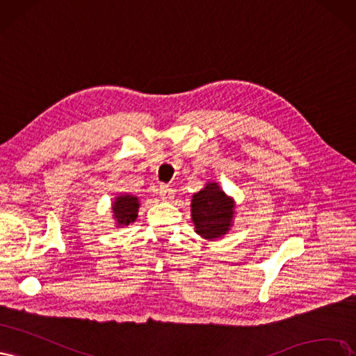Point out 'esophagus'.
Masks as SVG:
<instances>
[{
  "instance_id": "obj_1",
  "label": "esophagus",
  "mask_w": 356,
  "mask_h": 356,
  "mask_svg": "<svg viewBox=\"0 0 356 356\" xmlns=\"http://www.w3.org/2000/svg\"><path fill=\"white\" fill-rule=\"evenodd\" d=\"M158 193H159V197H161V200H164V201H170V200H173V197H175L173 189H171V188L167 186V185H161V186H159Z\"/></svg>"
}]
</instances>
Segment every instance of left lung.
Listing matches in <instances>:
<instances>
[{"label": "left lung", "instance_id": "8db88e82", "mask_svg": "<svg viewBox=\"0 0 356 356\" xmlns=\"http://www.w3.org/2000/svg\"><path fill=\"white\" fill-rule=\"evenodd\" d=\"M234 201L217 183H209L192 198V220L197 234L214 239L225 235L232 223Z\"/></svg>", "mask_w": 356, "mask_h": 356}]
</instances>
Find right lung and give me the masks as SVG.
<instances>
[{"label":"right lung","instance_id":"obj_1","mask_svg":"<svg viewBox=\"0 0 356 356\" xmlns=\"http://www.w3.org/2000/svg\"><path fill=\"white\" fill-rule=\"evenodd\" d=\"M112 210L118 225H129L130 222L136 220L137 210H139V202H137V198L131 197V195H122V197L117 198V201L113 202Z\"/></svg>","mask_w":356,"mask_h":356}]
</instances>
